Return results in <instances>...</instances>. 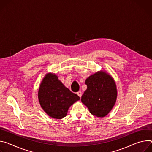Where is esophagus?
I'll return each instance as SVG.
<instances>
[{
	"label": "esophagus",
	"instance_id": "esophagus-1",
	"mask_svg": "<svg viewBox=\"0 0 152 152\" xmlns=\"http://www.w3.org/2000/svg\"><path fill=\"white\" fill-rule=\"evenodd\" d=\"M77 94L81 98V95H82V92H81V91H78V92L77 93Z\"/></svg>",
	"mask_w": 152,
	"mask_h": 152
}]
</instances>
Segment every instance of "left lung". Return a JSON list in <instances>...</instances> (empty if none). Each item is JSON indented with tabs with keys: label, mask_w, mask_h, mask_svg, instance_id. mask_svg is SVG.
Returning <instances> with one entry per match:
<instances>
[{
	"label": "left lung",
	"mask_w": 152,
	"mask_h": 152,
	"mask_svg": "<svg viewBox=\"0 0 152 152\" xmlns=\"http://www.w3.org/2000/svg\"><path fill=\"white\" fill-rule=\"evenodd\" d=\"M85 83L88 88L81 96V102L93 115L104 117L112 109L117 98L113 78L105 71H101L89 76Z\"/></svg>",
	"instance_id": "1"
}]
</instances>
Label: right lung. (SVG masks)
<instances>
[{"instance_id": "1", "label": "right lung", "mask_w": 152, "mask_h": 152, "mask_svg": "<svg viewBox=\"0 0 152 152\" xmlns=\"http://www.w3.org/2000/svg\"><path fill=\"white\" fill-rule=\"evenodd\" d=\"M38 98L43 110L49 116L58 120L65 117L69 107L80 99L52 73L47 74L42 80Z\"/></svg>"}]
</instances>
